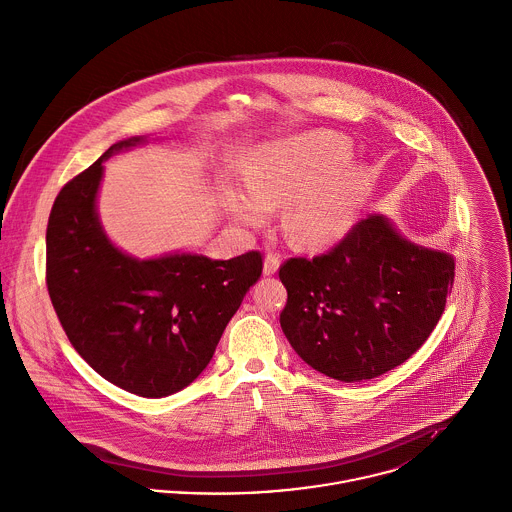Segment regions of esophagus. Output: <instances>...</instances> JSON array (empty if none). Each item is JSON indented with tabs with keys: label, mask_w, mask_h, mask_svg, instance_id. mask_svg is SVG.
Instances as JSON below:
<instances>
[{
	"label": "esophagus",
	"mask_w": 512,
	"mask_h": 512,
	"mask_svg": "<svg viewBox=\"0 0 512 512\" xmlns=\"http://www.w3.org/2000/svg\"><path fill=\"white\" fill-rule=\"evenodd\" d=\"M278 268H280V256H276V254H266V258H264V276L276 274Z\"/></svg>",
	"instance_id": "34e87169"
}]
</instances>
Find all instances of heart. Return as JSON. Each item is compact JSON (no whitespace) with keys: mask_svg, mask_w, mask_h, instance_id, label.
<instances>
[{"mask_svg":"<svg viewBox=\"0 0 512 512\" xmlns=\"http://www.w3.org/2000/svg\"><path fill=\"white\" fill-rule=\"evenodd\" d=\"M348 158V142L328 132L268 144L256 152L248 182L228 194L226 206L250 228L286 206L282 228L296 246H330L352 228L370 186L362 166H344Z\"/></svg>","mask_w":512,"mask_h":512,"instance_id":"heart-1","label":"heart"}]
</instances>
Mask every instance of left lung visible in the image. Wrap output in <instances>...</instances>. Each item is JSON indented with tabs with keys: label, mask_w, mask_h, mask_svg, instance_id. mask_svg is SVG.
<instances>
[{
	"label": "left lung",
	"mask_w": 512,
	"mask_h": 512,
	"mask_svg": "<svg viewBox=\"0 0 512 512\" xmlns=\"http://www.w3.org/2000/svg\"><path fill=\"white\" fill-rule=\"evenodd\" d=\"M278 274L288 290L280 326L296 354L330 378L360 382L426 342L452 290L454 258L372 214L330 252L290 258Z\"/></svg>",
	"instance_id": "left-lung-1"
}]
</instances>
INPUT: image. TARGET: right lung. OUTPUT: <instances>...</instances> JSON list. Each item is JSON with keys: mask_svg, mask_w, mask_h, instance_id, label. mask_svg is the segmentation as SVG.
Instances as JSON below:
<instances>
[{"mask_svg": "<svg viewBox=\"0 0 512 512\" xmlns=\"http://www.w3.org/2000/svg\"><path fill=\"white\" fill-rule=\"evenodd\" d=\"M146 138L110 146L58 194L46 232V282L78 354L108 382L170 396L194 382L262 274V254L232 260L176 252L138 260L116 248L98 218L104 162Z\"/></svg>", "mask_w": 512, "mask_h": 512, "instance_id": "add662e5", "label": "right lung"}]
</instances>
